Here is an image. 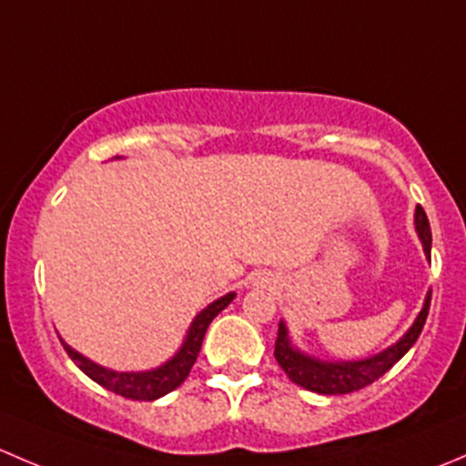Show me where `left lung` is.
<instances>
[{
    "label": "left lung",
    "mask_w": 466,
    "mask_h": 466,
    "mask_svg": "<svg viewBox=\"0 0 466 466\" xmlns=\"http://www.w3.org/2000/svg\"><path fill=\"white\" fill-rule=\"evenodd\" d=\"M415 232L420 237L421 248H424L426 259H431V241L433 238H431L429 218H426V211L421 207L415 209ZM429 309L431 290L426 293L424 304H421V311L417 313L415 322L410 324V329L397 342L385 347L379 354L356 360H327L307 354L298 345H293V340L289 336V327H286L284 320H279V331H277L275 342V359L279 363V368L289 374V379L293 383H298L299 388L311 390V392L318 394L354 392V390L365 388V385L374 383L379 377H383L394 363H399L406 356V351L415 345L421 329H424L426 318H429Z\"/></svg>",
    "instance_id": "1"
}]
</instances>
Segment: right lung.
I'll return each instance as SVG.
<instances>
[{
  "label": "right lung",
  "instance_id": "obj_1",
  "mask_svg": "<svg viewBox=\"0 0 466 466\" xmlns=\"http://www.w3.org/2000/svg\"><path fill=\"white\" fill-rule=\"evenodd\" d=\"M234 298H237V293L223 295V298L207 304L203 311L196 313L189 329H187V336L185 340H182L180 350H177L171 359L164 360L162 365H157V368L153 370H142V372H116V370L103 368V365L89 360L87 356L81 354V351H76L72 345H67L63 338H60V342H63L69 359L76 363V368L81 370V372H86L92 380H96L98 385H103L106 390L121 394V397L126 399H135V401H155V399L164 397V394H168L171 390H176L177 385L185 383V379L189 377L191 368H194L196 359H198L200 354L207 327H209V322L214 320Z\"/></svg>",
  "mask_w": 466,
  "mask_h": 466
}]
</instances>
